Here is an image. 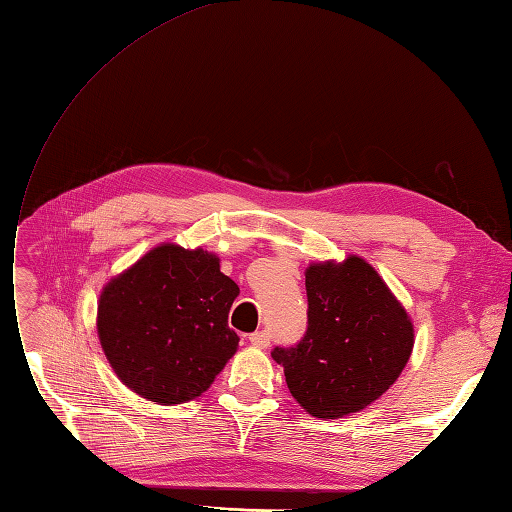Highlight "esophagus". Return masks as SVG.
<instances>
[{
	"instance_id": "obj_1",
	"label": "esophagus",
	"mask_w": 512,
	"mask_h": 512,
	"mask_svg": "<svg viewBox=\"0 0 512 512\" xmlns=\"http://www.w3.org/2000/svg\"><path fill=\"white\" fill-rule=\"evenodd\" d=\"M270 340H272V336H270L268 329H261V332H255V334L249 336V342H251L253 346H259V349H268Z\"/></svg>"
}]
</instances>
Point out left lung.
<instances>
[{"label": "left lung", "instance_id": "obj_1", "mask_svg": "<svg viewBox=\"0 0 512 512\" xmlns=\"http://www.w3.org/2000/svg\"><path fill=\"white\" fill-rule=\"evenodd\" d=\"M308 327L272 357L291 395L312 417L340 419L366 408L395 383L415 344L402 304L376 270L351 255L306 270Z\"/></svg>", "mask_w": 512, "mask_h": 512}]
</instances>
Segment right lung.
<instances>
[{
  "instance_id": "1",
  "label": "right lung",
  "mask_w": 512,
  "mask_h": 512,
  "mask_svg": "<svg viewBox=\"0 0 512 512\" xmlns=\"http://www.w3.org/2000/svg\"><path fill=\"white\" fill-rule=\"evenodd\" d=\"M238 293L217 255L157 246L100 295L97 334L112 370L157 404L202 395L238 349L227 325Z\"/></svg>"
}]
</instances>
